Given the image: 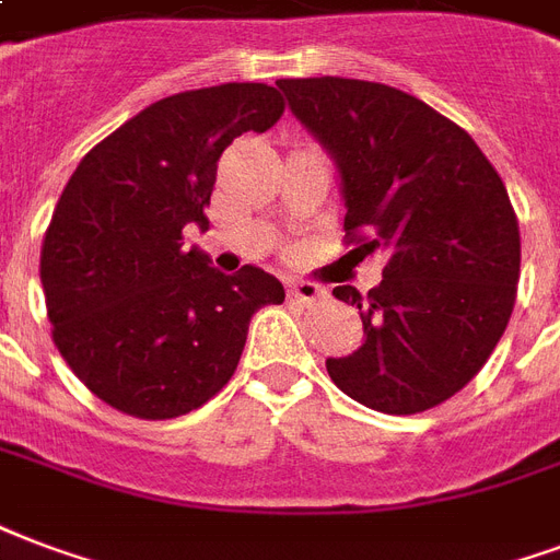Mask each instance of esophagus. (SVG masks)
I'll return each instance as SVG.
<instances>
[{
    "label": "esophagus",
    "instance_id": "1",
    "mask_svg": "<svg viewBox=\"0 0 560 560\" xmlns=\"http://www.w3.org/2000/svg\"><path fill=\"white\" fill-rule=\"evenodd\" d=\"M289 295L301 301V304H315V301H325L327 292L318 283H310V280H292L289 283Z\"/></svg>",
    "mask_w": 560,
    "mask_h": 560
}]
</instances>
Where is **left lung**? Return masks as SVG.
<instances>
[{"label":"left lung","instance_id":"8db88e82","mask_svg":"<svg viewBox=\"0 0 560 560\" xmlns=\"http://www.w3.org/2000/svg\"><path fill=\"white\" fill-rule=\"evenodd\" d=\"M292 115L339 171L345 238L386 256L357 304L365 342L327 375L381 413L443 405L502 339L520 283V224L502 176L466 129L422 100L363 79H280Z\"/></svg>","mask_w":560,"mask_h":560}]
</instances>
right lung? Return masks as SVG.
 Returning a JSON list of instances; mask_svg holds the SVG:
<instances>
[{"instance_id": "add662e5", "label": "right lung", "mask_w": 560, "mask_h": 560, "mask_svg": "<svg viewBox=\"0 0 560 560\" xmlns=\"http://www.w3.org/2000/svg\"><path fill=\"white\" fill-rule=\"evenodd\" d=\"M280 115L283 96L262 82L165 96L103 138L58 197L40 247L52 339L120 413L176 419L206 405L233 377L256 310L283 304L275 275H221L183 247L185 226H209L221 153Z\"/></svg>"}]
</instances>
